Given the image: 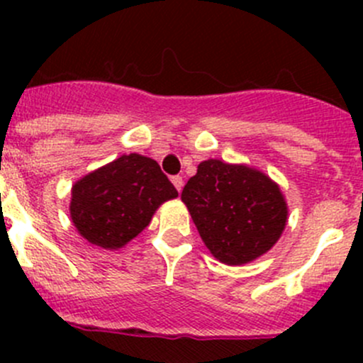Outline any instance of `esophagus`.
Returning a JSON list of instances; mask_svg holds the SVG:
<instances>
[{
    "label": "esophagus",
    "instance_id": "obj_1",
    "mask_svg": "<svg viewBox=\"0 0 363 363\" xmlns=\"http://www.w3.org/2000/svg\"><path fill=\"white\" fill-rule=\"evenodd\" d=\"M172 182H174V186H175V189H177V191H181L182 186H184V181H182L181 175H174V177H172Z\"/></svg>",
    "mask_w": 363,
    "mask_h": 363
}]
</instances>
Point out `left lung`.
Masks as SVG:
<instances>
[{
	"mask_svg": "<svg viewBox=\"0 0 363 363\" xmlns=\"http://www.w3.org/2000/svg\"><path fill=\"white\" fill-rule=\"evenodd\" d=\"M181 199L207 250L226 265L265 255L286 226L288 207L279 186L246 164L202 161Z\"/></svg>",
	"mask_w": 363,
	"mask_h": 363,
	"instance_id": "left-lung-1",
	"label": "left lung"
}]
</instances>
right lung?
Wrapping results in <instances>:
<instances>
[{
    "mask_svg": "<svg viewBox=\"0 0 363 363\" xmlns=\"http://www.w3.org/2000/svg\"><path fill=\"white\" fill-rule=\"evenodd\" d=\"M177 195L155 160L133 152L79 179L69 216L87 242L119 250L151 223L161 203Z\"/></svg>",
    "mask_w": 363,
    "mask_h": 363,
    "instance_id": "1",
    "label": "right lung"
}]
</instances>
